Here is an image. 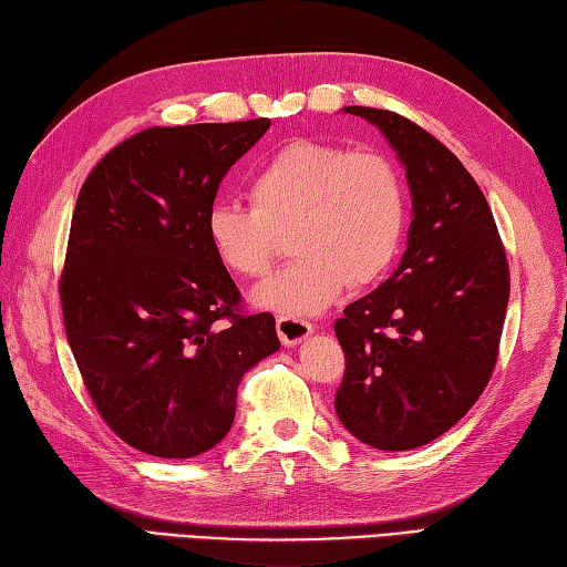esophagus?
<instances>
[{
    "mask_svg": "<svg viewBox=\"0 0 567 567\" xmlns=\"http://www.w3.org/2000/svg\"><path fill=\"white\" fill-rule=\"evenodd\" d=\"M316 330V326L310 320H296V318H276V332H279L281 342L286 348H293L300 340H306L310 332Z\"/></svg>",
    "mask_w": 567,
    "mask_h": 567,
    "instance_id": "obj_1",
    "label": "esophagus"
}]
</instances>
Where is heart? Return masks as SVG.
<instances>
[{
    "instance_id": "heart-1",
    "label": "heart",
    "mask_w": 567,
    "mask_h": 567,
    "mask_svg": "<svg viewBox=\"0 0 567 567\" xmlns=\"http://www.w3.org/2000/svg\"><path fill=\"white\" fill-rule=\"evenodd\" d=\"M254 207L215 203L205 237L239 279H261L291 233L298 257L254 291V303L306 320L344 288L377 281L396 259L406 229V190L394 161L374 148L293 138L254 173Z\"/></svg>"
}]
</instances>
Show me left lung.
Masks as SVG:
<instances>
[{"instance_id":"left-lung-1","label":"left lung","mask_w":567,"mask_h":567,"mask_svg":"<svg viewBox=\"0 0 567 567\" xmlns=\"http://www.w3.org/2000/svg\"><path fill=\"white\" fill-rule=\"evenodd\" d=\"M344 112L396 148L413 219L394 276L334 322L344 352L334 411L357 441L411 450L453 429L489 384L509 264L487 198L445 144L396 112Z\"/></svg>"}]
</instances>
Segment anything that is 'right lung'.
<instances>
[{
    "instance_id": "1",
    "label": "right lung",
    "mask_w": 567,
    "mask_h": 567,
    "mask_svg": "<svg viewBox=\"0 0 567 567\" xmlns=\"http://www.w3.org/2000/svg\"><path fill=\"white\" fill-rule=\"evenodd\" d=\"M271 120L152 126L80 188L61 306L87 394L126 445L195 457L233 429L247 369L279 350L271 313H245L205 215Z\"/></svg>"
}]
</instances>
